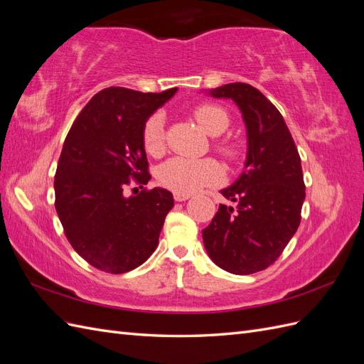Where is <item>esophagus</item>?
<instances>
[{
  "label": "esophagus",
  "mask_w": 364,
  "mask_h": 364,
  "mask_svg": "<svg viewBox=\"0 0 364 364\" xmlns=\"http://www.w3.org/2000/svg\"><path fill=\"white\" fill-rule=\"evenodd\" d=\"M173 196H174V200L176 202H185V200L190 199L188 194H182V193H174Z\"/></svg>",
  "instance_id": "obj_1"
}]
</instances>
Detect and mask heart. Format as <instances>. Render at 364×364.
<instances>
[{
	"label": "heart",
	"mask_w": 364,
	"mask_h": 364,
	"mask_svg": "<svg viewBox=\"0 0 364 364\" xmlns=\"http://www.w3.org/2000/svg\"><path fill=\"white\" fill-rule=\"evenodd\" d=\"M194 118L205 134L211 136L222 135L229 126V115L225 109L215 105H200L194 109ZM142 144L151 156H159L165 149L164 117L151 115L142 130ZM220 151L232 155L228 146H218ZM223 179V170L213 159H185L171 158L158 168V181L165 188L174 193L193 194L205 186L217 185Z\"/></svg>",
	"instance_id": "b5f03b06"
}]
</instances>
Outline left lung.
Returning <instances> with one entry per match:
<instances>
[{
	"label": "left lung",
	"mask_w": 364,
	"mask_h": 364,
	"mask_svg": "<svg viewBox=\"0 0 364 364\" xmlns=\"http://www.w3.org/2000/svg\"><path fill=\"white\" fill-rule=\"evenodd\" d=\"M206 94L238 106L247 153L243 173L220 191L237 205L218 206L202 230L203 245L220 269L257 273L278 259L299 228L305 200L301 158L282 115L257 87L235 82Z\"/></svg>",
	"instance_id": "8db88e82"
}]
</instances>
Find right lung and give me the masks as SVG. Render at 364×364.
I'll use <instances>...</instances> for the list:
<instances>
[{
  "instance_id": "right-lung-1",
  "label": "right lung",
  "mask_w": 364,
  "mask_h": 364,
  "mask_svg": "<svg viewBox=\"0 0 364 364\" xmlns=\"http://www.w3.org/2000/svg\"><path fill=\"white\" fill-rule=\"evenodd\" d=\"M176 92L106 87L82 109L63 142L54 206L73 249L98 270L130 272L158 247L173 194L158 186L126 196V188L150 181L142 130Z\"/></svg>"
}]
</instances>
